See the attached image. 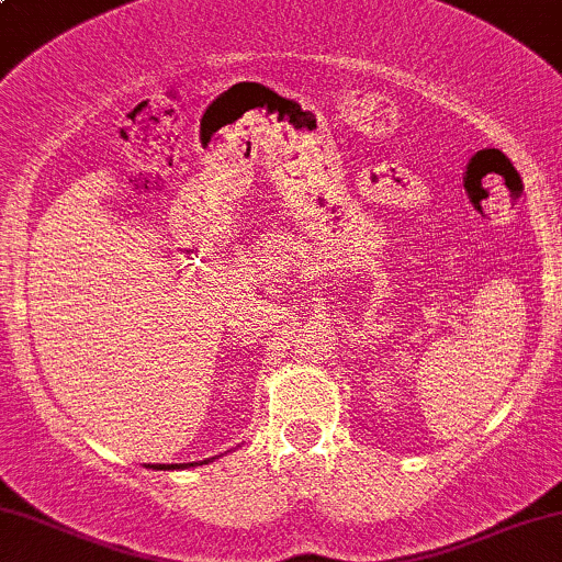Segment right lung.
<instances>
[{
  "label": "right lung",
  "instance_id": "1",
  "mask_svg": "<svg viewBox=\"0 0 562 562\" xmlns=\"http://www.w3.org/2000/svg\"><path fill=\"white\" fill-rule=\"evenodd\" d=\"M204 463H209V461H201L199 465H204ZM191 465H195V463H151V465H148V469H154V471H175V469H191Z\"/></svg>",
  "mask_w": 562,
  "mask_h": 562
}]
</instances>
